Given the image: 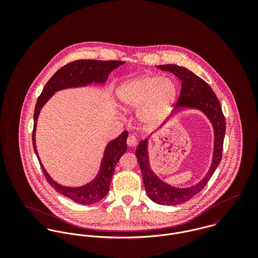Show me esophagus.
Here are the masks:
<instances>
[{"label": "esophagus", "mask_w": 258, "mask_h": 258, "mask_svg": "<svg viewBox=\"0 0 258 258\" xmlns=\"http://www.w3.org/2000/svg\"><path fill=\"white\" fill-rule=\"evenodd\" d=\"M137 143H138V141H137V139H136L133 135H130V136L128 137V139H127V145H128L129 147H135V146L137 145Z\"/></svg>", "instance_id": "obj_1"}]
</instances>
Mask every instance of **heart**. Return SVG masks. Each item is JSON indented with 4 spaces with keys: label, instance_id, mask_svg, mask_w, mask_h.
Wrapping results in <instances>:
<instances>
[{
    "label": "heart",
    "instance_id": "b5f03b06",
    "mask_svg": "<svg viewBox=\"0 0 258 258\" xmlns=\"http://www.w3.org/2000/svg\"><path fill=\"white\" fill-rule=\"evenodd\" d=\"M179 93L177 82L170 77L142 75L121 83L116 95L124 111L137 110L141 125L151 128L162 123L172 110Z\"/></svg>",
    "mask_w": 258,
    "mask_h": 258
}]
</instances>
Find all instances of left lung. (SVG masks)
I'll return each instance as SVG.
<instances>
[{
    "instance_id": "8db88e82",
    "label": "left lung",
    "mask_w": 258,
    "mask_h": 258,
    "mask_svg": "<svg viewBox=\"0 0 258 258\" xmlns=\"http://www.w3.org/2000/svg\"><path fill=\"white\" fill-rule=\"evenodd\" d=\"M161 71L170 72L182 80L181 94L172 114L161 125L162 128L170 118L184 110H199L204 113L214 129V151L211 167L206 176L198 184L187 187H177L162 181L152 170L149 158V138L141 141L136 149V157L142 172L143 183L148 197L156 204L177 206L190 200L208 184L220 165L225 134V120L221 103L211 86L201 77L187 69L177 64L158 66ZM159 128V129H160ZM158 129V130H159Z\"/></svg>"
}]
</instances>
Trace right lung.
<instances>
[{"label":"right lung","mask_w":258,"mask_h":258,"mask_svg":"<svg viewBox=\"0 0 258 258\" xmlns=\"http://www.w3.org/2000/svg\"><path fill=\"white\" fill-rule=\"evenodd\" d=\"M124 63L125 61H103L94 59H81L73 61L62 67L52 75V77L43 87L39 97L37 98L34 113L33 145L41 170L48 184L57 192L81 205H91L97 203L107 195L112 176L114 174L115 166L120 160L121 156L124 155L127 150L126 141L128 138V132L124 131L116 139L112 140L106 145L101 160L99 172L91 182L80 186H66L55 182L48 175L38 157L36 145V131L38 115L44 104L51 98V96L55 92L68 88L84 87L92 83L97 85H104L111 72Z\"/></svg>","instance_id":"add662e5"}]
</instances>
